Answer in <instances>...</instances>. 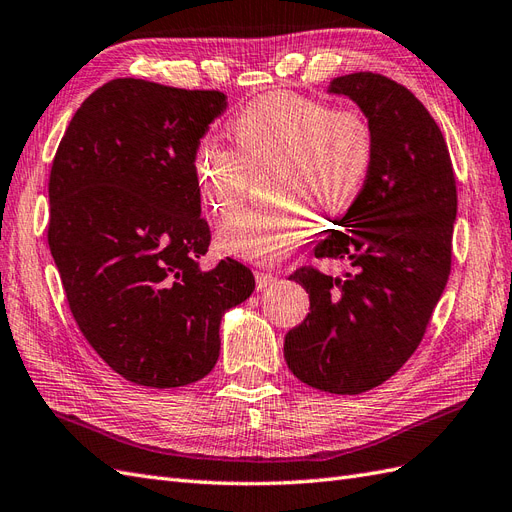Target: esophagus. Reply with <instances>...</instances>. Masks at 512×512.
Instances as JSON below:
<instances>
[{
  "label": "esophagus",
  "mask_w": 512,
  "mask_h": 512,
  "mask_svg": "<svg viewBox=\"0 0 512 512\" xmlns=\"http://www.w3.org/2000/svg\"><path fill=\"white\" fill-rule=\"evenodd\" d=\"M254 275H256V288L258 290H265V288H269V286L278 282V278H275V275L269 273V271H256Z\"/></svg>",
  "instance_id": "obj_1"
}]
</instances>
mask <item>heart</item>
<instances>
[{"label": "heart", "instance_id": "obj_1", "mask_svg": "<svg viewBox=\"0 0 512 512\" xmlns=\"http://www.w3.org/2000/svg\"><path fill=\"white\" fill-rule=\"evenodd\" d=\"M232 133L239 148L202 137L191 157L193 181L206 209L222 215L243 200L256 170L275 165L271 193L278 200L241 209L217 230L226 254L260 265L306 241L314 215L323 222L347 215L375 163V133L362 112L288 90L247 103Z\"/></svg>", "mask_w": 512, "mask_h": 512}]
</instances>
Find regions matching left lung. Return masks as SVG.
<instances>
[{
    "label": "left lung",
    "instance_id": "8db88e82",
    "mask_svg": "<svg viewBox=\"0 0 512 512\" xmlns=\"http://www.w3.org/2000/svg\"><path fill=\"white\" fill-rule=\"evenodd\" d=\"M329 92L362 107L375 163L362 198L314 250L353 271L290 275L308 290L310 312L286 334L284 357L310 388L362 394L407 362L431 323L452 265L457 181L437 122L405 86L364 71L336 77Z\"/></svg>",
    "mask_w": 512,
    "mask_h": 512
}]
</instances>
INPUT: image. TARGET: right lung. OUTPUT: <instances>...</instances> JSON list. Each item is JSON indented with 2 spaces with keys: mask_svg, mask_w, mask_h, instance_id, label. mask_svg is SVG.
<instances>
[{
  "mask_svg": "<svg viewBox=\"0 0 512 512\" xmlns=\"http://www.w3.org/2000/svg\"><path fill=\"white\" fill-rule=\"evenodd\" d=\"M226 109L219 90L120 77L81 103L49 174V250L75 323L120 377L181 388L213 370L222 314L254 275L211 271L191 157Z\"/></svg>",
  "mask_w": 512,
  "mask_h": 512,
  "instance_id": "obj_1",
  "label": "right lung"
}]
</instances>
